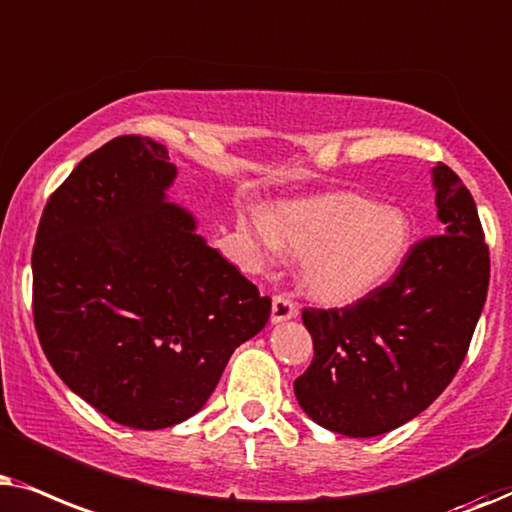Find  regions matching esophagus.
<instances>
[{
  "label": "esophagus",
  "mask_w": 512,
  "mask_h": 512,
  "mask_svg": "<svg viewBox=\"0 0 512 512\" xmlns=\"http://www.w3.org/2000/svg\"><path fill=\"white\" fill-rule=\"evenodd\" d=\"M297 316V304L292 302L290 297L276 295L274 304H271V323H283V320H290Z\"/></svg>",
  "instance_id": "1"
}]
</instances>
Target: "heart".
<instances>
[{"label": "heart", "instance_id": "heart-1", "mask_svg": "<svg viewBox=\"0 0 512 512\" xmlns=\"http://www.w3.org/2000/svg\"><path fill=\"white\" fill-rule=\"evenodd\" d=\"M257 234L269 248L306 257V295L349 304L398 269L410 245V220L365 196L332 194L278 208L271 222L257 220Z\"/></svg>", "mask_w": 512, "mask_h": 512}]
</instances>
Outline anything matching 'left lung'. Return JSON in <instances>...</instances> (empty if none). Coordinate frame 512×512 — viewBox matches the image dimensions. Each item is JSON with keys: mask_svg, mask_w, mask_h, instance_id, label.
Returning <instances> with one entry per match:
<instances>
[{"mask_svg": "<svg viewBox=\"0 0 512 512\" xmlns=\"http://www.w3.org/2000/svg\"><path fill=\"white\" fill-rule=\"evenodd\" d=\"M445 234L421 238L384 285L342 309H304L313 360L297 403L327 431L372 438L407 424L466 358L489 288V248L459 175L433 168Z\"/></svg>", "mask_w": 512, "mask_h": 512, "instance_id": "8db88e82", "label": "left lung"}]
</instances>
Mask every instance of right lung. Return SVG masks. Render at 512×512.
<instances>
[{"mask_svg":"<svg viewBox=\"0 0 512 512\" xmlns=\"http://www.w3.org/2000/svg\"><path fill=\"white\" fill-rule=\"evenodd\" d=\"M175 175L152 138L109 140L46 201L32 250L34 327L51 367L100 414L140 431L199 412L271 313V299L166 201Z\"/></svg>","mask_w":512,"mask_h":512,"instance_id":"right-lung-1","label":"right lung"}]
</instances>
